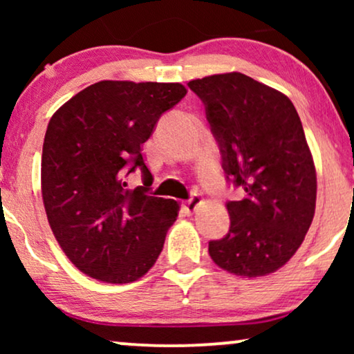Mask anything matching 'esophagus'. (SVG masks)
I'll return each instance as SVG.
<instances>
[{
	"mask_svg": "<svg viewBox=\"0 0 354 354\" xmlns=\"http://www.w3.org/2000/svg\"><path fill=\"white\" fill-rule=\"evenodd\" d=\"M200 203H201V198L195 193V195H192L185 203H183V206H185V209L188 212H193V211L196 209V206L200 205Z\"/></svg>",
	"mask_w": 354,
	"mask_h": 354,
	"instance_id": "34e87169",
	"label": "esophagus"
}]
</instances>
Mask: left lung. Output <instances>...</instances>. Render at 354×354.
<instances>
[{
	"label": "left lung",
	"mask_w": 354,
	"mask_h": 354,
	"mask_svg": "<svg viewBox=\"0 0 354 354\" xmlns=\"http://www.w3.org/2000/svg\"><path fill=\"white\" fill-rule=\"evenodd\" d=\"M203 101L227 183L245 190L227 201L229 232L209 241L219 268L241 277L274 272L297 253L316 207V169L292 101L251 77L188 82Z\"/></svg>",
	"instance_id": "left-lung-1"
}]
</instances>
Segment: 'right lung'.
I'll list each match as a JSON object with an SVG mask.
<instances>
[{
    "label": "right lung",
    "instance_id": "obj_1",
    "mask_svg": "<svg viewBox=\"0 0 354 354\" xmlns=\"http://www.w3.org/2000/svg\"><path fill=\"white\" fill-rule=\"evenodd\" d=\"M185 95L180 84L103 80L72 96L48 124L43 205L62 251L90 277L133 282L161 254L178 205L148 195L142 145ZM137 168L145 187L129 191L124 177Z\"/></svg>",
    "mask_w": 354,
    "mask_h": 354
}]
</instances>
